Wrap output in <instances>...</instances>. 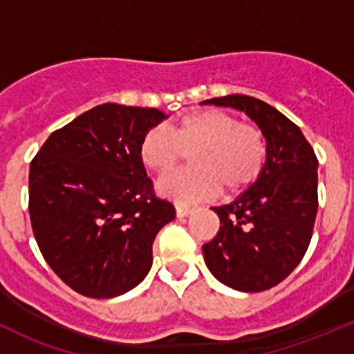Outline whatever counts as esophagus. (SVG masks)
Returning <instances> with one entry per match:
<instances>
[{
    "label": "esophagus",
    "mask_w": 354,
    "mask_h": 354,
    "mask_svg": "<svg viewBox=\"0 0 354 354\" xmlns=\"http://www.w3.org/2000/svg\"><path fill=\"white\" fill-rule=\"evenodd\" d=\"M192 207L185 205V203H176V216L178 217H187L188 214H192Z\"/></svg>",
    "instance_id": "obj_1"
}]
</instances>
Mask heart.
Segmentation results:
<instances>
[{
  "label": "heart",
  "instance_id": "1",
  "mask_svg": "<svg viewBox=\"0 0 354 354\" xmlns=\"http://www.w3.org/2000/svg\"><path fill=\"white\" fill-rule=\"evenodd\" d=\"M192 154L195 167L160 178L157 192L180 202L214 197L221 188L238 194L252 187L267 160L262 131L223 109H202L180 118L173 135L162 127L144 133L138 147L142 164L154 173H167Z\"/></svg>",
  "mask_w": 354,
  "mask_h": 354
}]
</instances>
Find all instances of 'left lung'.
I'll use <instances>...</instances> for the list:
<instances>
[{"instance_id":"left-lung-1","label":"left lung","mask_w":354,"mask_h":354,"mask_svg":"<svg viewBox=\"0 0 354 354\" xmlns=\"http://www.w3.org/2000/svg\"><path fill=\"white\" fill-rule=\"evenodd\" d=\"M202 104L243 111L266 137L262 174L231 203L212 207L221 227L202 246L217 281L236 291H266L296 269L312 240L319 160L301 130L260 99L231 94Z\"/></svg>"}]
</instances>
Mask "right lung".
<instances>
[{"label":"right lung","mask_w":354,"mask_h":354,"mask_svg":"<svg viewBox=\"0 0 354 354\" xmlns=\"http://www.w3.org/2000/svg\"><path fill=\"white\" fill-rule=\"evenodd\" d=\"M162 111L106 102L53 131L30 162L28 214L56 276L88 298H114L144 281L152 245L174 219L157 198L138 147Z\"/></svg>","instance_id":"right-lung-1"}]
</instances>
